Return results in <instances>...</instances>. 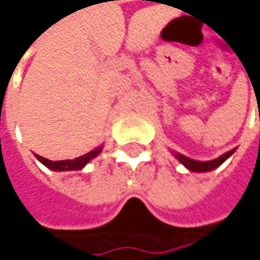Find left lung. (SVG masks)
<instances>
[{
  "label": "left lung",
  "instance_id": "left-lung-1",
  "mask_svg": "<svg viewBox=\"0 0 260 260\" xmlns=\"http://www.w3.org/2000/svg\"><path fill=\"white\" fill-rule=\"evenodd\" d=\"M234 151H236V148L231 150V151H226L225 154H222L221 157H218V159H215V160L209 161L192 160V159L187 157V156H182V154H176V157H178V160L181 161L184 166H187L190 171H194V172H207V171H212V169H215V168H218L219 165H222V163L226 160Z\"/></svg>",
  "mask_w": 260,
  "mask_h": 260
}]
</instances>
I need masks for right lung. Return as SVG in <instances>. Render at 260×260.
I'll use <instances>...</instances> for the list:
<instances>
[{
  "label": "right lung",
  "instance_id": "right-lung-1",
  "mask_svg": "<svg viewBox=\"0 0 260 260\" xmlns=\"http://www.w3.org/2000/svg\"><path fill=\"white\" fill-rule=\"evenodd\" d=\"M100 151H101V147H99V148H94L92 151L86 153V154L81 156V157L72 159V160L53 161V160L45 159V157H42V156H38V154H37V159H38L39 161H42L47 168L53 169V171H79V169H82L85 165L91 160V159H94V157L99 154Z\"/></svg>",
  "mask_w": 260,
  "mask_h": 260
}]
</instances>
